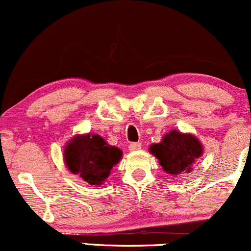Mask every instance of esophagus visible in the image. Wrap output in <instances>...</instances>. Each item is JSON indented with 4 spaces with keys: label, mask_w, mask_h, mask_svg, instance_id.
Returning <instances> with one entry per match:
<instances>
[{
    "label": "esophagus",
    "mask_w": 251,
    "mask_h": 251,
    "mask_svg": "<svg viewBox=\"0 0 251 251\" xmlns=\"http://www.w3.org/2000/svg\"><path fill=\"white\" fill-rule=\"evenodd\" d=\"M129 151H138L141 149V144L140 143H131L128 145Z\"/></svg>",
    "instance_id": "esophagus-1"
}]
</instances>
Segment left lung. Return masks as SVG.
I'll use <instances>...</instances> for the list:
<instances>
[{"mask_svg": "<svg viewBox=\"0 0 251 251\" xmlns=\"http://www.w3.org/2000/svg\"><path fill=\"white\" fill-rule=\"evenodd\" d=\"M150 151L159 159L166 173L179 175L192 171L195 159L202 154V146L192 134H182L173 129L165 135L161 143L152 145Z\"/></svg>", "mask_w": 251, "mask_h": 251, "instance_id": "left-lung-1", "label": "left lung"}]
</instances>
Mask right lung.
<instances>
[{
  "label": "right lung",
  "mask_w": 251,
  "mask_h": 251,
  "mask_svg": "<svg viewBox=\"0 0 251 251\" xmlns=\"http://www.w3.org/2000/svg\"><path fill=\"white\" fill-rule=\"evenodd\" d=\"M66 166L92 186L101 185L122 158V151L110 146L98 134L77 135L64 151Z\"/></svg>",
  "instance_id": "obj_1"
}]
</instances>
